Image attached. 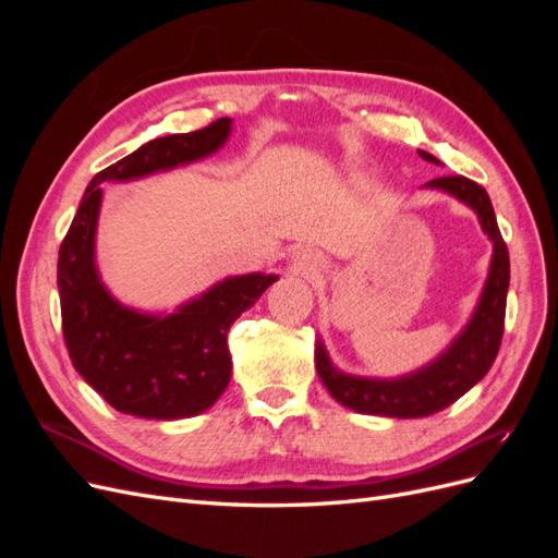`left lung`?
Segmentation results:
<instances>
[{
	"instance_id": "1",
	"label": "left lung",
	"mask_w": 558,
	"mask_h": 558,
	"mask_svg": "<svg viewBox=\"0 0 558 558\" xmlns=\"http://www.w3.org/2000/svg\"><path fill=\"white\" fill-rule=\"evenodd\" d=\"M418 156L440 165V160L426 154V150H418ZM426 185L453 195L477 211L482 230L494 242L488 279L480 305L463 332L456 337L442 356H437L433 363L412 375L398 379H365L344 375L340 369H335L320 340L316 342L314 359L320 381L337 402L361 414L418 418L440 412L468 393L492 369L498 356L505 330V302H508L510 286V253L498 230L492 199H488L480 183L465 177H440Z\"/></svg>"
}]
</instances>
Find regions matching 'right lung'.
<instances>
[{
  "label": "right lung",
  "instance_id": "1",
  "mask_svg": "<svg viewBox=\"0 0 558 558\" xmlns=\"http://www.w3.org/2000/svg\"><path fill=\"white\" fill-rule=\"evenodd\" d=\"M230 125V118H218L202 130L154 140L97 172L60 244L58 289L66 351L76 373L123 414L183 418L211 408L232 373L230 326L279 277H228L167 316L123 307L95 267L102 183L207 158L226 144Z\"/></svg>",
  "mask_w": 558,
  "mask_h": 558
}]
</instances>
